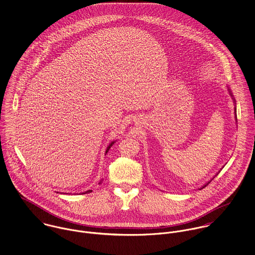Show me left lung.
I'll use <instances>...</instances> for the list:
<instances>
[{"label": "left lung", "instance_id": "1", "mask_svg": "<svg viewBox=\"0 0 255 255\" xmlns=\"http://www.w3.org/2000/svg\"><path fill=\"white\" fill-rule=\"evenodd\" d=\"M229 93H230V95H231V97H232V98H233V95H232V93H231V91H230V89H229ZM233 100H234V98H233ZM234 102H235V100H234ZM236 108H235V116H236V118H237V115H236ZM210 182H211V181H209V182H208V183H207V184H205V185H204V186H203V187H202V188H204V187H206V186H207V185H208V184H209V183H210ZM202 188H200V189H199V190H201V189H202Z\"/></svg>", "mask_w": 255, "mask_h": 255}]
</instances>
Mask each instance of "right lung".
Listing matches in <instances>:
<instances>
[{"mask_svg":"<svg viewBox=\"0 0 255 255\" xmlns=\"http://www.w3.org/2000/svg\"><path fill=\"white\" fill-rule=\"evenodd\" d=\"M114 142H115V141H112V142H111V143H110V144H109V146H108V147H107V150H106V153H108V151H109V150H110V148H111V147H112V146H113V144H114ZM99 184H102V181H101V182H100V183H99ZM91 192H92V190H89V191H86L85 193H83V194H89V193H91Z\"/></svg>","mask_w":255,"mask_h":255,"instance_id":"add662e5","label":"right lung"}]
</instances>
